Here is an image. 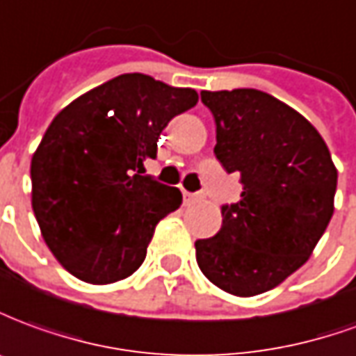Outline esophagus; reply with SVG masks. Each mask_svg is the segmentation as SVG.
<instances>
[{"label": "esophagus", "instance_id": "obj_1", "mask_svg": "<svg viewBox=\"0 0 356 356\" xmlns=\"http://www.w3.org/2000/svg\"><path fill=\"white\" fill-rule=\"evenodd\" d=\"M184 199H186V201H197V199H201V195H197V193H188V191H184Z\"/></svg>", "mask_w": 356, "mask_h": 356}]
</instances>
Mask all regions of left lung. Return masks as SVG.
<instances>
[{
  "instance_id": "8db88e82",
  "label": "left lung",
  "mask_w": 356,
  "mask_h": 356,
  "mask_svg": "<svg viewBox=\"0 0 356 356\" xmlns=\"http://www.w3.org/2000/svg\"><path fill=\"white\" fill-rule=\"evenodd\" d=\"M201 102L216 122L214 155L243 191L222 207L220 232L195 241V257L214 286L253 297L309 261L334 214L337 168L318 130L270 93L205 90Z\"/></svg>"
}]
</instances>
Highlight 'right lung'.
Masks as SVG:
<instances>
[{
    "label": "right lung",
    "instance_id": "1",
    "mask_svg": "<svg viewBox=\"0 0 356 356\" xmlns=\"http://www.w3.org/2000/svg\"><path fill=\"white\" fill-rule=\"evenodd\" d=\"M191 88L120 74L57 113L32 155V209L45 245L72 276L105 286L142 266L178 188L142 176L170 118L195 107ZM138 174H135V170Z\"/></svg>",
    "mask_w": 356,
    "mask_h": 356
}]
</instances>
